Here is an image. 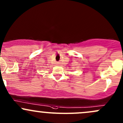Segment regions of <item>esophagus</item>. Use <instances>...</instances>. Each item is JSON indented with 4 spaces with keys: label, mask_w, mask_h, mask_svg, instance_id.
I'll list each match as a JSON object with an SVG mask.
<instances>
[{
    "label": "esophagus",
    "mask_w": 123,
    "mask_h": 123,
    "mask_svg": "<svg viewBox=\"0 0 123 123\" xmlns=\"http://www.w3.org/2000/svg\"><path fill=\"white\" fill-rule=\"evenodd\" d=\"M60 63H60V62H57V65L60 66Z\"/></svg>",
    "instance_id": "obj_1"
}]
</instances>
